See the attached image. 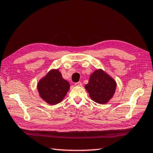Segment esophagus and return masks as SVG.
<instances>
[{
  "instance_id": "obj_1",
  "label": "esophagus",
  "mask_w": 153,
  "mask_h": 153,
  "mask_svg": "<svg viewBox=\"0 0 153 153\" xmlns=\"http://www.w3.org/2000/svg\"><path fill=\"white\" fill-rule=\"evenodd\" d=\"M75 85L77 86H82V82H77L76 83H75Z\"/></svg>"
}]
</instances>
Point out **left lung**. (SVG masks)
<instances>
[{
	"label": "left lung",
	"instance_id": "obj_1",
	"mask_svg": "<svg viewBox=\"0 0 153 153\" xmlns=\"http://www.w3.org/2000/svg\"><path fill=\"white\" fill-rule=\"evenodd\" d=\"M116 84L111 77L102 70L93 73L85 88L93 101L98 103H106L114 94Z\"/></svg>",
	"mask_w": 153,
	"mask_h": 153
}]
</instances>
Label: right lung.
I'll use <instances>...</instances> for the list:
<instances>
[{"label":"right lung","mask_w":153,"mask_h":153,"mask_svg":"<svg viewBox=\"0 0 153 153\" xmlns=\"http://www.w3.org/2000/svg\"><path fill=\"white\" fill-rule=\"evenodd\" d=\"M70 84L58 70H52L38 83L39 94L46 102L55 105L61 101L69 91Z\"/></svg>","instance_id":"right-lung-1"}]
</instances>
